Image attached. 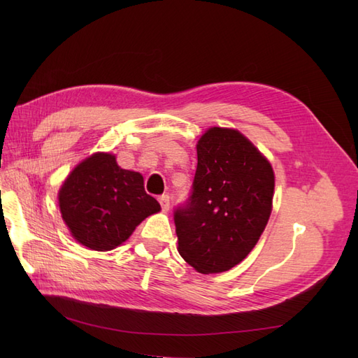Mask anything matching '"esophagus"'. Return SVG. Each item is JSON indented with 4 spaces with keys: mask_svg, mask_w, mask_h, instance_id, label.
I'll return each instance as SVG.
<instances>
[{
    "mask_svg": "<svg viewBox=\"0 0 358 358\" xmlns=\"http://www.w3.org/2000/svg\"><path fill=\"white\" fill-rule=\"evenodd\" d=\"M158 200H159V204H161L162 210L167 212V210H169V208H170V197H169L167 194H166V196H161Z\"/></svg>",
    "mask_w": 358,
    "mask_h": 358,
    "instance_id": "1",
    "label": "esophagus"
}]
</instances>
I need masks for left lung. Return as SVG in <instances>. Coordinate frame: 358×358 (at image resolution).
Segmentation results:
<instances>
[{"label": "left lung", "instance_id": "left-lung-1", "mask_svg": "<svg viewBox=\"0 0 358 358\" xmlns=\"http://www.w3.org/2000/svg\"><path fill=\"white\" fill-rule=\"evenodd\" d=\"M273 192V167L251 140L236 128L206 129L192 196L175 212L180 257L204 275L242 263L266 229Z\"/></svg>", "mask_w": 358, "mask_h": 358}]
</instances>
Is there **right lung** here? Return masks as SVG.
Instances as JSON below:
<instances>
[{
	"mask_svg": "<svg viewBox=\"0 0 358 358\" xmlns=\"http://www.w3.org/2000/svg\"><path fill=\"white\" fill-rule=\"evenodd\" d=\"M138 171L117 166L112 152L80 161L58 191L61 218L76 242L94 251L121 246L136 227L161 210Z\"/></svg>",
	"mask_w": 358,
	"mask_h": 358,
	"instance_id": "add662e5",
	"label": "right lung"
}]
</instances>
